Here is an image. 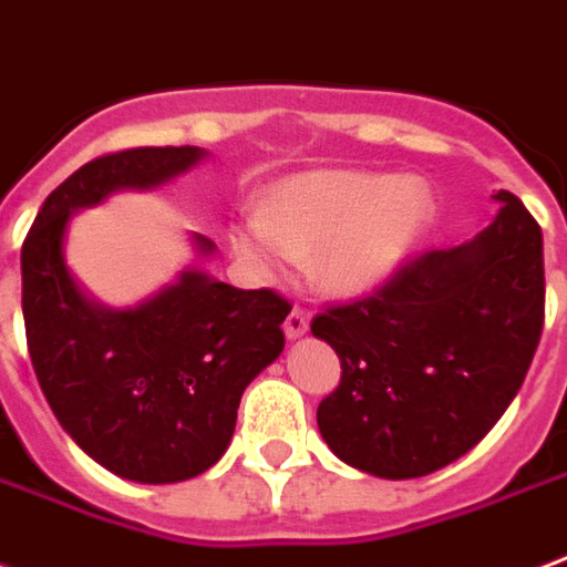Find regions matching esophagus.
<instances>
[{
    "label": "esophagus",
    "instance_id": "esophagus-1",
    "mask_svg": "<svg viewBox=\"0 0 567 567\" xmlns=\"http://www.w3.org/2000/svg\"><path fill=\"white\" fill-rule=\"evenodd\" d=\"M306 330H309V318H306V312H302V309H291V315L285 318V336H288V339H300Z\"/></svg>",
    "mask_w": 567,
    "mask_h": 567
}]
</instances>
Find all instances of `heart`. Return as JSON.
<instances>
[{"mask_svg": "<svg viewBox=\"0 0 567 567\" xmlns=\"http://www.w3.org/2000/svg\"><path fill=\"white\" fill-rule=\"evenodd\" d=\"M427 219L431 193L419 178L327 168L267 189L258 216L228 228V246L261 279H279L312 255L323 291L351 297L404 261Z\"/></svg>", "mask_w": 567, "mask_h": 567, "instance_id": "1", "label": "heart"}]
</instances>
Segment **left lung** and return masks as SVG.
<instances>
[{"label":"left lung","mask_w":567,"mask_h":567,"mask_svg":"<svg viewBox=\"0 0 567 567\" xmlns=\"http://www.w3.org/2000/svg\"><path fill=\"white\" fill-rule=\"evenodd\" d=\"M473 240L431 249L312 321L341 360L318 404L332 455L380 478L452 464L499 422L544 327L542 228L512 193Z\"/></svg>","instance_id":"obj_1"}]
</instances>
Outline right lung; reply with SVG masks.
Instances as JSON below:
<instances>
[{"mask_svg": "<svg viewBox=\"0 0 567 567\" xmlns=\"http://www.w3.org/2000/svg\"><path fill=\"white\" fill-rule=\"evenodd\" d=\"M207 151L130 148L76 168L23 240V321L43 395L71 440L110 473L172 485L226 455L244 389L282 353L291 312L270 288L240 291L187 267L133 309L82 291L64 261L71 216L118 189H154ZM202 258L216 246L193 235Z\"/></svg>", "mask_w": 567, "mask_h": 567, "instance_id": "right-lung-1", "label": "right lung"}]
</instances>
